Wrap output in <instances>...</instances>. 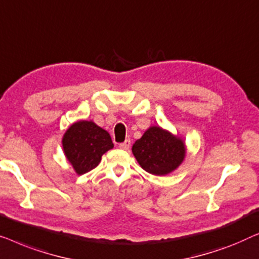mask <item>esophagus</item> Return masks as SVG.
I'll return each mask as SVG.
<instances>
[{
  "mask_svg": "<svg viewBox=\"0 0 259 259\" xmlns=\"http://www.w3.org/2000/svg\"><path fill=\"white\" fill-rule=\"evenodd\" d=\"M130 145H131V142H130V140H125L124 142H123V143L119 144V148L123 149V150H129Z\"/></svg>",
  "mask_w": 259,
  "mask_h": 259,
  "instance_id": "1",
  "label": "esophagus"
}]
</instances>
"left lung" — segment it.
Wrapping results in <instances>:
<instances>
[{"mask_svg":"<svg viewBox=\"0 0 259 259\" xmlns=\"http://www.w3.org/2000/svg\"><path fill=\"white\" fill-rule=\"evenodd\" d=\"M137 162L149 174L164 176L183 162V141L159 126H151L133 145Z\"/></svg>","mask_w":259,"mask_h":259,"instance_id":"8db88e82","label":"left lung"}]
</instances>
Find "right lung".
<instances>
[{
	"instance_id": "obj_1",
	"label": "right lung",
	"mask_w": 259,
	"mask_h": 259,
	"mask_svg": "<svg viewBox=\"0 0 259 259\" xmlns=\"http://www.w3.org/2000/svg\"><path fill=\"white\" fill-rule=\"evenodd\" d=\"M63 151L77 175L93 170L101 162L102 155L114 148L108 131L92 121H79L64 134Z\"/></svg>"
}]
</instances>
